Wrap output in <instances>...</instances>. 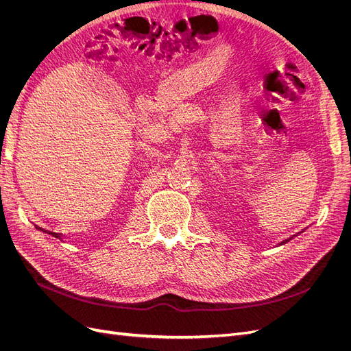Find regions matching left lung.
<instances>
[{
	"label": "left lung",
	"instance_id": "obj_1",
	"mask_svg": "<svg viewBox=\"0 0 351 351\" xmlns=\"http://www.w3.org/2000/svg\"><path fill=\"white\" fill-rule=\"evenodd\" d=\"M285 241H287V240H285Z\"/></svg>",
	"mask_w": 351,
	"mask_h": 351
}]
</instances>
